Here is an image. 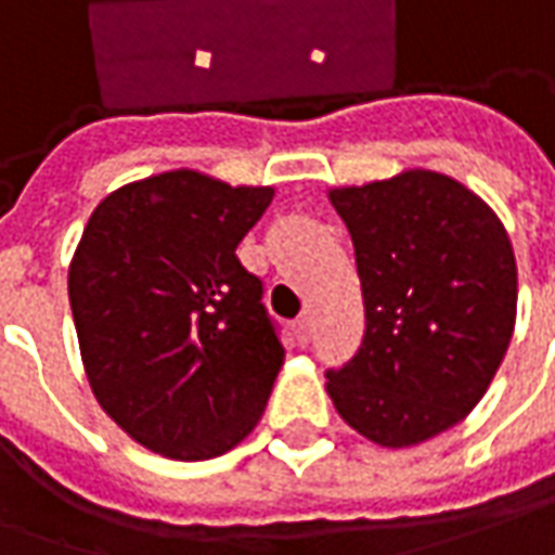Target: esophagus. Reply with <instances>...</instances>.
<instances>
[{"instance_id":"obj_1","label":"esophagus","mask_w":555,"mask_h":555,"mask_svg":"<svg viewBox=\"0 0 555 555\" xmlns=\"http://www.w3.org/2000/svg\"><path fill=\"white\" fill-rule=\"evenodd\" d=\"M294 337H297L300 346H307L309 337H312V319H309V315H300V319L294 322Z\"/></svg>"}]
</instances>
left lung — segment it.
Listing matches in <instances>:
<instances>
[{
	"label": "left lung",
	"instance_id": "1",
	"mask_svg": "<svg viewBox=\"0 0 555 555\" xmlns=\"http://www.w3.org/2000/svg\"><path fill=\"white\" fill-rule=\"evenodd\" d=\"M356 246L364 337L327 367L343 420L383 447L462 422L499 371L516 322V261L495 212L440 172L331 191Z\"/></svg>",
	"mask_w": 555,
	"mask_h": 555
}]
</instances>
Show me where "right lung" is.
Masks as SVG:
<instances>
[{"instance_id": "right-lung-1", "label": "right lung", "mask_w": 555, "mask_h": 555, "mask_svg": "<svg viewBox=\"0 0 555 555\" xmlns=\"http://www.w3.org/2000/svg\"><path fill=\"white\" fill-rule=\"evenodd\" d=\"M270 199L273 188L176 169L90 215L69 267L72 319L96 401L142 447L199 462L261 420L285 349L236 246Z\"/></svg>"}]
</instances>
